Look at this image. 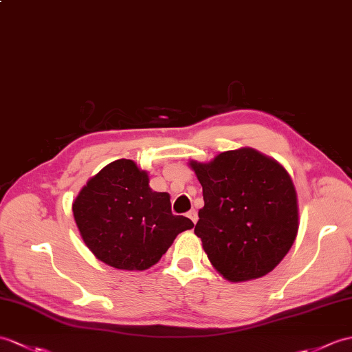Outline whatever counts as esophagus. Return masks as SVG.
<instances>
[{
	"mask_svg": "<svg viewBox=\"0 0 352 352\" xmlns=\"http://www.w3.org/2000/svg\"><path fill=\"white\" fill-rule=\"evenodd\" d=\"M187 217H189V219L192 220V222H193V223H196V222H198V213H196V211H195V210H190V211H189V213H187Z\"/></svg>",
	"mask_w": 352,
	"mask_h": 352,
	"instance_id": "esophagus-1",
	"label": "esophagus"
}]
</instances>
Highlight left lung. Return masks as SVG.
Returning a JSON list of instances; mask_svg holds the SVG:
<instances>
[{"label": "left lung", "instance_id": "obj_1", "mask_svg": "<svg viewBox=\"0 0 352 352\" xmlns=\"http://www.w3.org/2000/svg\"><path fill=\"white\" fill-rule=\"evenodd\" d=\"M189 165L204 195L195 234L210 263L230 282L273 272L298 232L297 192L287 169L248 146Z\"/></svg>", "mask_w": 352, "mask_h": 352}]
</instances>
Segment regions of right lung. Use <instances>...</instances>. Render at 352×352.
I'll list each match as a JSON object with an SVG mask.
<instances>
[{"label":"right lung","mask_w":352,"mask_h":352,"mask_svg":"<svg viewBox=\"0 0 352 352\" xmlns=\"http://www.w3.org/2000/svg\"><path fill=\"white\" fill-rule=\"evenodd\" d=\"M150 178L133 160L106 165L80 189L73 216L87 248L118 270L142 272L157 264L175 236L193 228L174 216L166 192H154Z\"/></svg>","instance_id":"obj_1"}]
</instances>
